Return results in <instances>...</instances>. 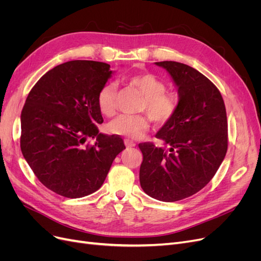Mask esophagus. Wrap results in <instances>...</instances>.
<instances>
[{"mask_svg": "<svg viewBox=\"0 0 261 261\" xmlns=\"http://www.w3.org/2000/svg\"><path fill=\"white\" fill-rule=\"evenodd\" d=\"M124 144H125V146L127 147V148H132V147H135L136 146V144L133 143V141L129 140V139H125L124 140Z\"/></svg>", "mask_w": 261, "mask_h": 261, "instance_id": "obj_1", "label": "esophagus"}]
</instances>
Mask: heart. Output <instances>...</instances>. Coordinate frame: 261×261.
Returning <instances> with one entry per match:
<instances>
[{
  "label": "heart",
  "mask_w": 261,
  "mask_h": 261,
  "mask_svg": "<svg viewBox=\"0 0 261 261\" xmlns=\"http://www.w3.org/2000/svg\"><path fill=\"white\" fill-rule=\"evenodd\" d=\"M129 83L144 93L143 110L147 111L150 120L156 124H164L174 116L177 110V98L173 92L165 91V83L151 73H138L128 78ZM116 84L108 83L98 93V107L102 114L112 115L115 111ZM147 115L121 114L108 124V132L113 135L129 138H140L149 127Z\"/></svg>",
  "instance_id": "obj_1"
}]
</instances>
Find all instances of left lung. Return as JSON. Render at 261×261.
<instances>
[{
	"label": "left lung",
	"mask_w": 261,
	"mask_h": 261,
	"mask_svg": "<svg viewBox=\"0 0 261 261\" xmlns=\"http://www.w3.org/2000/svg\"><path fill=\"white\" fill-rule=\"evenodd\" d=\"M177 87V110L155 137L163 147L139 144L144 155L139 180L154 199L173 202L191 197L215 176L227 150V120L222 96L198 70L163 61Z\"/></svg>",
	"instance_id": "1"
}]
</instances>
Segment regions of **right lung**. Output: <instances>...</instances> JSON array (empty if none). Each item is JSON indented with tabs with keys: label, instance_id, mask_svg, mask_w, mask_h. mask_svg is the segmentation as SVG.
<instances>
[{
	"label": "right lung",
	"instance_id": "right-lung-1",
	"mask_svg": "<svg viewBox=\"0 0 261 261\" xmlns=\"http://www.w3.org/2000/svg\"><path fill=\"white\" fill-rule=\"evenodd\" d=\"M112 74L107 63L69 61L45 73L26 99L22 155L38 179L61 196L81 198L98 191L125 149L121 137L98 129L103 123L98 93Z\"/></svg>",
	"mask_w": 261,
	"mask_h": 261
}]
</instances>
